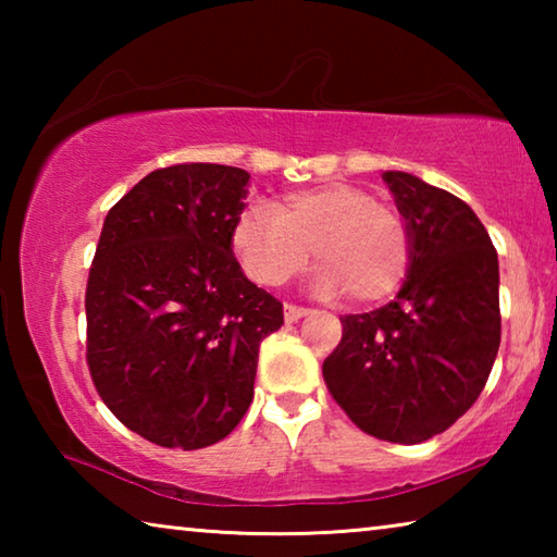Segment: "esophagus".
Masks as SVG:
<instances>
[{"instance_id":"1","label":"esophagus","mask_w":557,"mask_h":557,"mask_svg":"<svg viewBox=\"0 0 557 557\" xmlns=\"http://www.w3.org/2000/svg\"><path fill=\"white\" fill-rule=\"evenodd\" d=\"M309 309L305 307H297V305H285V322H299L301 317H307Z\"/></svg>"}]
</instances>
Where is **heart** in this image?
Returning <instances> with one entry per match:
<instances>
[{
  "label": "heart",
  "mask_w": 557,
  "mask_h": 557,
  "mask_svg": "<svg viewBox=\"0 0 557 557\" xmlns=\"http://www.w3.org/2000/svg\"><path fill=\"white\" fill-rule=\"evenodd\" d=\"M231 245L248 275L265 287L285 285L319 260L312 289L373 301L400 285L410 265V231L391 206L351 184H319L252 203L233 223Z\"/></svg>",
  "instance_id": "obj_1"
}]
</instances>
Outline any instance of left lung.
<instances>
[{
    "label": "left lung",
    "instance_id": "obj_1",
    "mask_svg": "<svg viewBox=\"0 0 557 557\" xmlns=\"http://www.w3.org/2000/svg\"><path fill=\"white\" fill-rule=\"evenodd\" d=\"M410 231L398 297L342 317L324 383L356 428L400 445L440 435L482 395L502 344L498 258L484 223L445 188L385 172Z\"/></svg>",
    "mask_w": 557,
    "mask_h": 557
}]
</instances>
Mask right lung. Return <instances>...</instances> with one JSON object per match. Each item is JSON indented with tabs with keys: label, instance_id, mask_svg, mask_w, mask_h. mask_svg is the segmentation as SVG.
<instances>
[{
	"label": "right lung",
	"instance_id": "right-lung-1",
	"mask_svg": "<svg viewBox=\"0 0 557 557\" xmlns=\"http://www.w3.org/2000/svg\"><path fill=\"white\" fill-rule=\"evenodd\" d=\"M250 174L174 164L112 206L86 287L92 385L122 425L172 449L231 435L282 301L243 275L231 231Z\"/></svg>",
	"mask_w": 557,
	"mask_h": 557
}]
</instances>
